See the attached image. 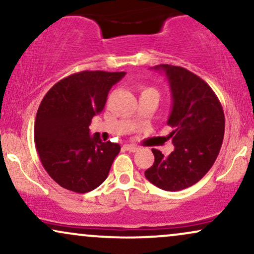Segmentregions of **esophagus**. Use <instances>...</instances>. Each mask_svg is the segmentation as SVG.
Returning <instances> with one entry per match:
<instances>
[{
  "label": "esophagus",
  "mask_w": 254,
  "mask_h": 254,
  "mask_svg": "<svg viewBox=\"0 0 254 254\" xmlns=\"http://www.w3.org/2000/svg\"><path fill=\"white\" fill-rule=\"evenodd\" d=\"M124 148L127 151H131V153H135V151L138 150V147H136V145H132V144H125Z\"/></svg>",
  "instance_id": "obj_1"
}]
</instances>
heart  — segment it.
<instances>
[{
	"mask_svg": "<svg viewBox=\"0 0 254 254\" xmlns=\"http://www.w3.org/2000/svg\"><path fill=\"white\" fill-rule=\"evenodd\" d=\"M149 90H151V92H155V93H157L156 90L154 89V88H151V87H145V88L142 89V93H143V92H149Z\"/></svg>",
	"mask_w": 254,
	"mask_h": 254,
	"instance_id": "heart-1",
	"label": "heart"
}]
</instances>
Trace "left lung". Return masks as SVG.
<instances>
[{"label":"left lung","mask_w":254,"mask_h":254,"mask_svg":"<svg viewBox=\"0 0 254 254\" xmlns=\"http://www.w3.org/2000/svg\"><path fill=\"white\" fill-rule=\"evenodd\" d=\"M170 83L172 110L167 124L174 150L168 156L151 149L154 164L144 172L153 185L180 191L199 182L220 153L224 135L222 105L205 81L182 66L160 64Z\"/></svg>","instance_id":"1"}]
</instances>
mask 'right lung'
Segmentation results:
<instances>
[{
    "label": "right lung",
    "instance_id": "right-lung-1",
    "mask_svg": "<svg viewBox=\"0 0 254 254\" xmlns=\"http://www.w3.org/2000/svg\"><path fill=\"white\" fill-rule=\"evenodd\" d=\"M124 71H81L63 78L43 98L34 142L49 176L62 188L86 193L105 182L121 145L90 136L92 118L104 110Z\"/></svg>",
    "mask_w": 254,
    "mask_h": 254
}]
</instances>
